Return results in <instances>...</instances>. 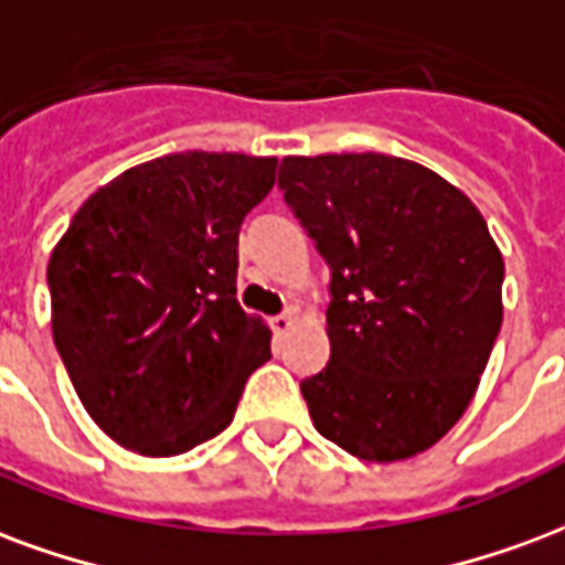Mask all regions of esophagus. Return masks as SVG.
<instances>
[{
    "label": "esophagus",
    "mask_w": 565,
    "mask_h": 565,
    "mask_svg": "<svg viewBox=\"0 0 565 565\" xmlns=\"http://www.w3.org/2000/svg\"><path fill=\"white\" fill-rule=\"evenodd\" d=\"M294 323H296L294 311H284V315H275L269 320L271 332H275V335H287V332L294 329Z\"/></svg>",
    "instance_id": "obj_1"
}]
</instances>
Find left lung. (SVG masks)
<instances>
[{"mask_svg": "<svg viewBox=\"0 0 565 565\" xmlns=\"http://www.w3.org/2000/svg\"><path fill=\"white\" fill-rule=\"evenodd\" d=\"M284 203L329 266V362L302 398L362 461L431 449L473 401L503 323V257L479 209L392 154L284 158Z\"/></svg>", "mask_w": 565, "mask_h": 565, "instance_id": "1", "label": "left lung"}]
</instances>
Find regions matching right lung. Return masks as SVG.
<instances>
[{
    "label": "right lung",
    "mask_w": 565,
    "mask_h": 565,
    "mask_svg": "<svg viewBox=\"0 0 565 565\" xmlns=\"http://www.w3.org/2000/svg\"><path fill=\"white\" fill-rule=\"evenodd\" d=\"M275 167L154 158L98 188L53 248V341L83 407L125 449L167 458L218 437L271 359V332L236 299V245Z\"/></svg>",
    "instance_id": "1"
}]
</instances>
